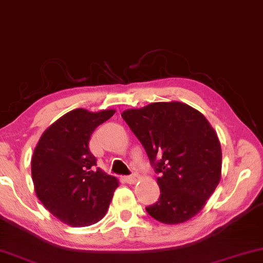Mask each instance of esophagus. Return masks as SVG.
I'll use <instances>...</instances> for the list:
<instances>
[{
	"instance_id": "1",
	"label": "esophagus",
	"mask_w": 263,
	"mask_h": 263,
	"mask_svg": "<svg viewBox=\"0 0 263 263\" xmlns=\"http://www.w3.org/2000/svg\"><path fill=\"white\" fill-rule=\"evenodd\" d=\"M124 180L127 181L128 184H135V182L139 180V174L134 173V174H132V176H129V177H125V178H124Z\"/></svg>"
}]
</instances>
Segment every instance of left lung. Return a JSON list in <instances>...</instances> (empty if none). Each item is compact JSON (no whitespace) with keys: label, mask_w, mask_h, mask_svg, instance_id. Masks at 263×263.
<instances>
[{"label":"left lung","mask_w":263,"mask_h":263,"mask_svg":"<svg viewBox=\"0 0 263 263\" xmlns=\"http://www.w3.org/2000/svg\"><path fill=\"white\" fill-rule=\"evenodd\" d=\"M122 117L160 174V198L146 211L165 224L191 219L220 180L222 149L214 128L203 114L180 102L128 109Z\"/></svg>","instance_id":"1"}]
</instances>
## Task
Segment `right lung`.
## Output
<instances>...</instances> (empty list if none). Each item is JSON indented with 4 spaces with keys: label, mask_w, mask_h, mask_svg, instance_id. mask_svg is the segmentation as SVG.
I'll return each mask as SVG.
<instances>
[{
    "label": "right lung",
    "mask_w": 263,
    "mask_h": 263,
    "mask_svg": "<svg viewBox=\"0 0 263 263\" xmlns=\"http://www.w3.org/2000/svg\"><path fill=\"white\" fill-rule=\"evenodd\" d=\"M115 110L74 109L44 132L32 157L34 190L53 216L71 227H87L106 214L119 180L101 168L90 136Z\"/></svg>",
    "instance_id": "right-lung-1"
}]
</instances>
